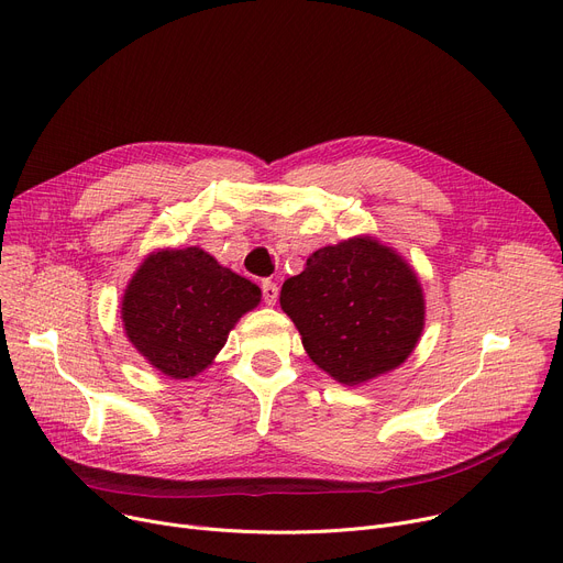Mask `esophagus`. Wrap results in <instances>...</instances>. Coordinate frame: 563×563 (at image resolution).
<instances>
[{"label": "esophagus", "mask_w": 563, "mask_h": 563, "mask_svg": "<svg viewBox=\"0 0 563 563\" xmlns=\"http://www.w3.org/2000/svg\"><path fill=\"white\" fill-rule=\"evenodd\" d=\"M262 292H264V301H266L268 307H273L275 301H277V297H279V288H277V284L271 282V279H266V282L262 284Z\"/></svg>", "instance_id": "esophagus-1"}]
</instances>
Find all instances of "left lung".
Instances as JSON below:
<instances>
[{"label":"left lung","instance_id":"left-lung-1","mask_svg":"<svg viewBox=\"0 0 563 563\" xmlns=\"http://www.w3.org/2000/svg\"><path fill=\"white\" fill-rule=\"evenodd\" d=\"M279 305L311 361L344 385L399 367L426 313L415 271L372 236L316 250L307 268L284 282Z\"/></svg>","mask_w":563,"mask_h":563}]
</instances>
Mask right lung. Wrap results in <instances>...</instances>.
<instances>
[{
  "label": "right lung",
  "mask_w": 563,
  "mask_h": 563,
  "mask_svg": "<svg viewBox=\"0 0 563 563\" xmlns=\"http://www.w3.org/2000/svg\"><path fill=\"white\" fill-rule=\"evenodd\" d=\"M262 301L250 279L200 247L144 258L121 299L128 340L162 374L191 378L223 350L239 318Z\"/></svg>",
  "instance_id": "obj_1"
}]
</instances>
